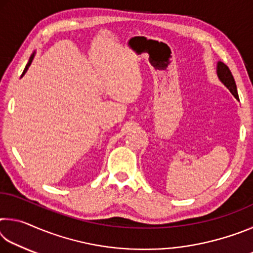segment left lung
<instances>
[{
	"label": "left lung",
	"mask_w": 253,
	"mask_h": 253,
	"mask_svg": "<svg viewBox=\"0 0 253 253\" xmlns=\"http://www.w3.org/2000/svg\"><path fill=\"white\" fill-rule=\"evenodd\" d=\"M216 75H217V77H219L221 83L229 89L230 92L232 93V95L237 98V99H239L238 91H237V84H235L234 78H233L232 74H231V71L228 68V66H225L224 63L221 61L217 62Z\"/></svg>",
	"instance_id": "left-lung-1"
}]
</instances>
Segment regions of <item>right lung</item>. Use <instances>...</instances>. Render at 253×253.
Wrapping results in <instances>:
<instances>
[{"mask_svg": "<svg viewBox=\"0 0 253 253\" xmlns=\"http://www.w3.org/2000/svg\"><path fill=\"white\" fill-rule=\"evenodd\" d=\"M34 55H36V51H34V52L31 54V57H30V59H29V61H28V63H27V66H25V68H24V70H23V74L21 75V78H22V77L25 75V72L28 71V69H29V67L31 66V63H32V61H33V59H34Z\"/></svg>", "mask_w": 253, "mask_h": 253, "instance_id": "obj_1", "label": "right lung"}]
</instances>
